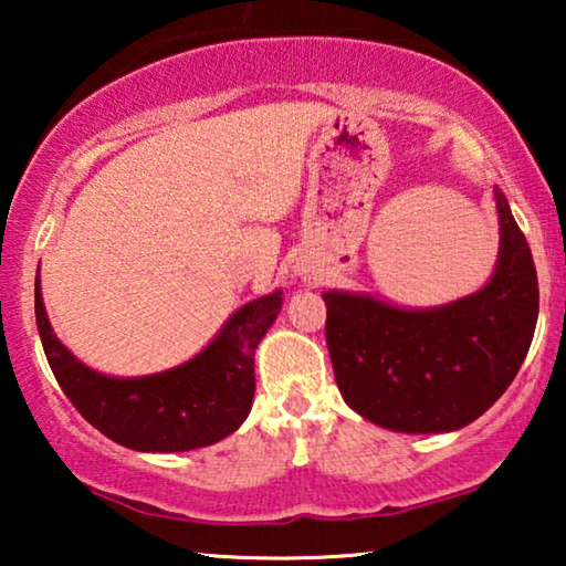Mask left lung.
<instances>
[{
  "label": "left lung",
  "mask_w": 566,
  "mask_h": 566,
  "mask_svg": "<svg viewBox=\"0 0 566 566\" xmlns=\"http://www.w3.org/2000/svg\"><path fill=\"white\" fill-rule=\"evenodd\" d=\"M494 196L500 260L474 296L428 312L355 293L322 296L337 389L366 420L397 432L459 430L521 370L538 319V277L505 196Z\"/></svg>",
  "instance_id": "1"
}]
</instances>
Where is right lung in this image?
<instances>
[{"label":"right lung","instance_id":"1","mask_svg":"<svg viewBox=\"0 0 566 566\" xmlns=\"http://www.w3.org/2000/svg\"><path fill=\"white\" fill-rule=\"evenodd\" d=\"M281 291L239 308L196 358L144 378L95 374L59 343L35 283V322L49 366L92 428L134 451L177 453L219 443L247 420L254 397V347L277 316Z\"/></svg>","mask_w":566,"mask_h":566}]
</instances>
